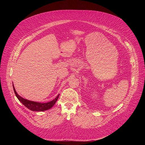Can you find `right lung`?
I'll list each match as a JSON object with an SVG mask.
<instances>
[{"label": "right lung", "instance_id": "right-lung-1", "mask_svg": "<svg viewBox=\"0 0 145 145\" xmlns=\"http://www.w3.org/2000/svg\"><path fill=\"white\" fill-rule=\"evenodd\" d=\"M13 89H14L15 94L16 97L18 98V99L20 102H21L26 107H27L28 109H29L31 111H46V110H48L51 108L54 105L56 102L58 100L59 95V94H58L54 100H53L49 102L42 103H39V102L28 100L27 99H25L22 97L21 96H20L16 93L14 85H13Z\"/></svg>", "mask_w": 145, "mask_h": 145}]
</instances>
